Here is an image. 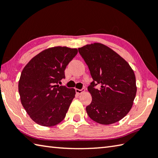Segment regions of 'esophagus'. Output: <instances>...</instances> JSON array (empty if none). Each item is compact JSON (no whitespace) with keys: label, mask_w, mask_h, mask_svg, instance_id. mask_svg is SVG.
<instances>
[{"label":"esophagus","mask_w":158,"mask_h":158,"mask_svg":"<svg viewBox=\"0 0 158 158\" xmlns=\"http://www.w3.org/2000/svg\"><path fill=\"white\" fill-rule=\"evenodd\" d=\"M85 91V89H76V94H77L78 95H80V94H81L82 93V92H84Z\"/></svg>","instance_id":"obj_1"}]
</instances>
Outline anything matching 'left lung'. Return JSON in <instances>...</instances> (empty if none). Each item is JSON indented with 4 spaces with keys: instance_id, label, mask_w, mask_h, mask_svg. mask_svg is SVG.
<instances>
[{
    "instance_id": "1",
    "label": "left lung",
    "mask_w": 158,
    "mask_h": 158,
    "mask_svg": "<svg viewBox=\"0 0 158 158\" xmlns=\"http://www.w3.org/2000/svg\"><path fill=\"white\" fill-rule=\"evenodd\" d=\"M78 52L93 79L88 87L92 97L86 107L88 116L103 125L122 119L131 110L136 96L133 70L119 55L102 44L86 45L79 48Z\"/></svg>"
}]
</instances>
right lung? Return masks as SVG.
I'll list each match as a JSON object with an SVG mask.
<instances>
[{"label": "right lung", "mask_w": 158, "mask_h": 158, "mask_svg": "<svg viewBox=\"0 0 158 158\" xmlns=\"http://www.w3.org/2000/svg\"><path fill=\"white\" fill-rule=\"evenodd\" d=\"M77 53L76 48L54 47L36 55L25 66L19 82L21 104L30 118L43 126L64 118L76 91L58 85L64 70Z\"/></svg>", "instance_id": "add662e5"}]
</instances>
